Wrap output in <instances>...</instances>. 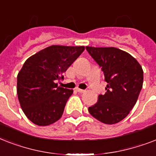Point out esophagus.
<instances>
[{
    "instance_id": "esophagus-1",
    "label": "esophagus",
    "mask_w": 156,
    "mask_h": 156,
    "mask_svg": "<svg viewBox=\"0 0 156 156\" xmlns=\"http://www.w3.org/2000/svg\"><path fill=\"white\" fill-rule=\"evenodd\" d=\"M76 90L78 92H80V93H83L85 92L86 90H83V89H80V88H76Z\"/></svg>"
}]
</instances>
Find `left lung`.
<instances>
[{
  "label": "left lung",
  "instance_id": "obj_1",
  "mask_svg": "<svg viewBox=\"0 0 156 156\" xmlns=\"http://www.w3.org/2000/svg\"><path fill=\"white\" fill-rule=\"evenodd\" d=\"M100 66L108 83L104 95L89 107L88 111L98 121L112 125L128 116L138 100L143 83L140 64L128 52L116 48L86 47Z\"/></svg>",
  "mask_w": 156,
  "mask_h": 156
}]
</instances>
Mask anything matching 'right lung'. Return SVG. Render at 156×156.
Returning a JSON list of instances; mask_svg holds the SVG:
<instances>
[{"instance_id":"1","label":"right lung","mask_w":156,"mask_h":156,"mask_svg":"<svg viewBox=\"0 0 156 156\" xmlns=\"http://www.w3.org/2000/svg\"><path fill=\"white\" fill-rule=\"evenodd\" d=\"M84 46L52 45L30 56L18 74L17 93L29 120L40 126L61 118L73 90L57 86L62 73L84 51Z\"/></svg>"}]
</instances>
